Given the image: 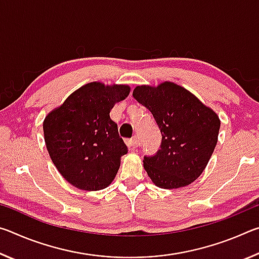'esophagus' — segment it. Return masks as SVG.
Returning a JSON list of instances; mask_svg holds the SVG:
<instances>
[{
	"mask_svg": "<svg viewBox=\"0 0 259 259\" xmlns=\"http://www.w3.org/2000/svg\"><path fill=\"white\" fill-rule=\"evenodd\" d=\"M125 144H126V146H128V148H130V150H134V148L138 147V142L136 137L130 138V139H125Z\"/></svg>",
	"mask_w": 259,
	"mask_h": 259,
	"instance_id": "34e87169",
	"label": "esophagus"
}]
</instances>
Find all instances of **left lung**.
Here are the masks:
<instances>
[{
    "mask_svg": "<svg viewBox=\"0 0 259 259\" xmlns=\"http://www.w3.org/2000/svg\"><path fill=\"white\" fill-rule=\"evenodd\" d=\"M134 98L153 114L162 140L144 168L161 188L190 185L207 166L216 147L221 121L212 109L172 82L135 88Z\"/></svg>",
    "mask_w": 259,
    "mask_h": 259,
    "instance_id": "left-lung-1",
    "label": "left lung"
}]
</instances>
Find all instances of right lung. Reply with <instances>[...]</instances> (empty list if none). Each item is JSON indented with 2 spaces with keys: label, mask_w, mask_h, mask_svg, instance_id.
I'll return each mask as SVG.
<instances>
[{
  "label": "right lung",
  "mask_w": 259,
  "mask_h": 259,
  "mask_svg": "<svg viewBox=\"0 0 259 259\" xmlns=\"http://www.w3.org/2000/svg\"><path fill=\"white\" fill-rule=\"evenodd\" d=\"M130 93L128 85L88 83L73 93L43 122L52 162L68 183L80 190L107 187L128 148L109 117L115 103Z\"/></svg>",
  "instance_id": "right-lung-1"
}]
</instances>
